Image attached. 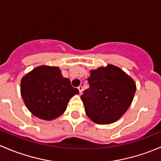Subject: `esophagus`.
Returning a JSON list of instances; mask_svg holds the SVG:
<instances>
[{"label":"esophagus","mask_w":161,"mask_h":161,"mask_svg":"<svg viewBox=\"0 0 161 161\" xmlns=\"http://www.w3.org/2000/svg\"><path fill=\"white\" fill-rule=\"evenodd\" d=\"M78 89H79V94H82V86H79L78 87Z\"/></svg>","instance_id":"1"}]
</instances>
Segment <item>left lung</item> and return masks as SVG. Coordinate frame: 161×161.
I'll return each mask as SVG.
<instances>
[{
  "label": "left lung",
  "instance_id": "8db88e82",
  "mask_svg": "<svg viewBox=\"0 0 161 161\" xmlns=\"http://www.w3.org/2000/svg\"><path fill=\"white\" fill-rule=\"evenodd\" d=\"M90 87L81 100L87 116L97 124H110L119 119L131 105L136 83L125 72L108 64L90 71Z\"/></svg>",
  "mask_w": 161,
  "mask_h": 161
}]
</instances>
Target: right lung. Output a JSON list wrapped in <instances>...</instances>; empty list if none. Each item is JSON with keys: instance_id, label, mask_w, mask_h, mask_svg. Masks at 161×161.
<instances>
[{"instance_id": "1", "label": "right lung", "mask_w": 161, "mask_h": 161, "mask_svg": "<svg viewBox=\"0 0 161 161\" xmlns=\"http://www.w3.org/2000/svg\"><path fill=\"white\" fill-rule=\"evenodd\" d=\"M75 94H79V90L57 67L36 68L21 82V95L25 106L40 119L50 121L62 114Z\"/></svg>"}]
</instances>
